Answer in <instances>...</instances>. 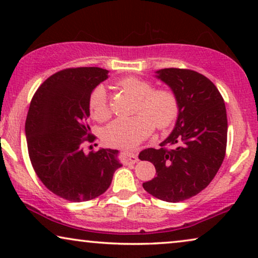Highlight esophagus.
I'll use <instances>...</instances> for the list:
<instances>
[{
  "label": "esophagus",
  "instance_id": "1",
  "mask_svg": "<svg viewBox=\"0 0 258 258\" xmlns=\"http://www.w3.org/2000/svg\"><path fill=\"white\" fill-rule=\"evenodd\" d=\"M119 157H121V161L124 164H134L139 161L136 155L129 153V151H121V153H119Z\"/></svg>",
  "mask_w": 258,
  "mask_h": 258
}]
</instances>
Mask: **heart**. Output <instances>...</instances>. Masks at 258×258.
Instances as JSON below:
<instances>
[{"label":"heart","instance_id":"b5f03b06","mask_svg":"<svg viewBox=\"0 0 258 258\" xmlns=\"http://www.w3.org/2000/svg\"><path fill=\"white\" fill-rule=\"evenodd\" d=\"M118 86L135 96L139 102L135 116L119 117L107 125L103 132L105 143L115 148H133L142 142L154 125L165 129L175 121L178 114V101L174 91L167 88H157L150 81L136 76H126L118 81ZM90 114L98 122H104L111 116L107 89L98 84L89 96Z\"/></svg>","mask_w":258,"mask_h":258}]
</instances>
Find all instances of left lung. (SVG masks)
Returning a JSON list of instances; mask_svg holds the SVG:
<instances>
[{
    "label": "left lung",
    "mask_w": 258,
    "mask_h": 258,
    "mask_svg": "<svg viewBox=\"0 0 258 258\" xmlns=\"http://www.w3.org/2000/svg\"><path fill=\"white\" fill-rule=\"evenodd\" d=\"M157 74L177 97V122L160 149L148 148L139 157L156 169L157 176L143 183L144 190L158 200L176 203L206 189L223 163L227 110L216 86L202 74L179 68Z\"/></svg>",
    "instance_id": "1"
}]
</instances>
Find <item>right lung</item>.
I'll return each instance as SVG.
<instances>
[{
	"mask_svg": "<svg viewBox=\"0 0 258 258\" xmlns=\"http://www.w3.org/2000/svg\"><path fill=\"white\" fill-rule=\"evenodd\" d=\"M107 74L97 67L59 70L38 87L28 110L26 137L31 165L45 188L70 202L102 195L122 165L117 150H84L96 140L87 122L89 96L108 79Z\"/></svg>",
	"mask_w": 258,
	"mask_h": 258,
	"instance_id": "add662e5",
	"label": "right lung"
}]
</instances>
